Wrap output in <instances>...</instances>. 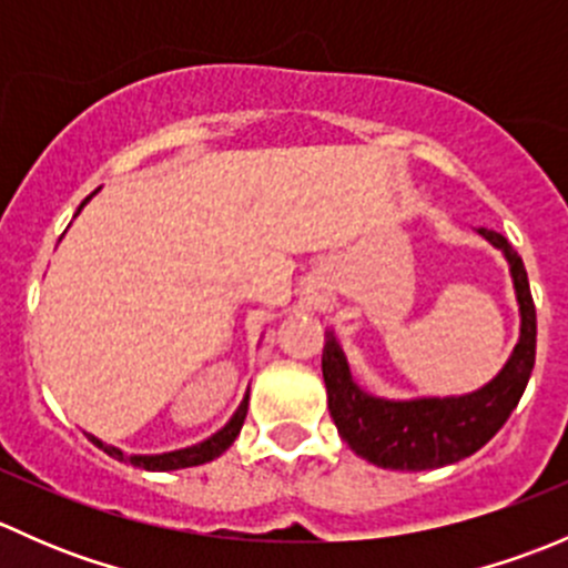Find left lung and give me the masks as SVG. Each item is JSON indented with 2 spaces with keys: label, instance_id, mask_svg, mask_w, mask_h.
Returning a JSON list of instances; mask_svg holds the SVG:
<instances>
[{
  "label": "left lung",
  "instance_id": "obj_1",
  "mask_svg": "<svg viewBox=\"0 0 568 568\" xmlns=\"http://www.w3.org/2000/svg\"><path fill=\"white\" fill-rule=\"evenodd\" d=\"M475 233L506 257L519 307L517 346L495 379L484 387L462 395L382 398L357 385L335 329L326 332L321 371L329 415L343 443L376 467L420 473L467 459L506 426L528 387L536 363V307L528 272L506 236L486 227H478Z\"/></svg>",
  "mask_w": 568,
  "mask_h": 568
}]
</instances>
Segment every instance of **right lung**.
<instances>
[{
	"label": "right lung",
	"mask_w": 568,
	"mask_h": 568,
	"mask_svg": "<svg viewBox=\"0 0 568 568\" xmlns=\"http://www.w3.org/2000/svg\"><path fill=\"white\" fill-rule=\"evenodd\" d=\"M95 192H99V189H95ZM95 192H93V194H95ZM93 194H90V197L84 200L82 205H79L77 214H73V216H79V211H82L84 205H88L90 200H93ZM247 406H250V387H247V393H244V398H242V404H239V409L233 412V417H231V420L225 423V426L220 428V432L211 434V437H209V439H203V443L189 445V448L168 450V454H125V450L114 448V445H106L104 439H99V437H95V434H88V432H84V437H88L90 443L95 445V448L104 450L106 456H112V459L131 464V467L148 469V473H170V469L197 467V464L214 462L216 456L225 454V450L231 448L233 443H236L239 432H242L244 417H247Z\"/></svg>",
	"instance_id": "right-lung-1"
}]
</instances>
